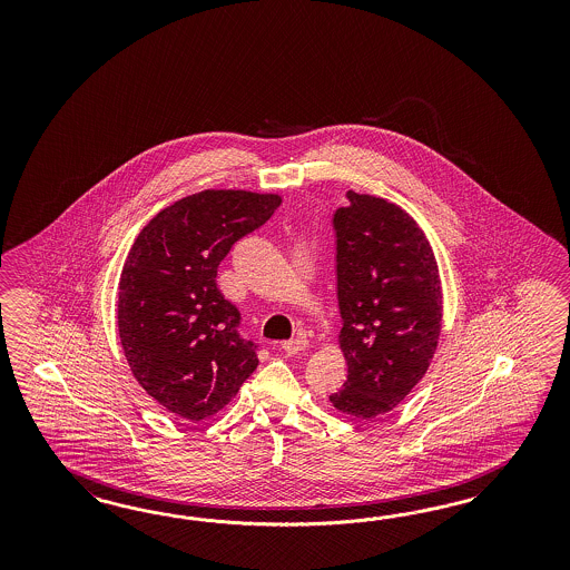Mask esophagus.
I'll return each mask as SVG.
<instances>
[{
    "label": "esophagus",
    "instance_id": "obj_1",
    "mask_svg": "<svg viewBox=\"0 0 570 570\" xmlns=\"http://www.w3.org/2000/svg\"><path fill=\"white\" fill-rule=\"evenodd\" d=\"M305 348H307V338L305 336H294L291 341L282 343V351L288 353V355H296V353H301Z\"/></svg>",
    "mask_w": 570,
    "mask_h": 570
}]
</instances>
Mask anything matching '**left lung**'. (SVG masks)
Wrapping results in <instances>:
<instances>
[{"label":"left lung","instance_id":"obj_1","mask_svg":"<svg viewBox=\"0 0 570 570\" xmlns=\"http://www.w3.org/2000/svg\"><path fill=\"white\" fill-rule=\"evenodd\" d=\"M336 208L338 343L346 380L332 393L343 414L391 412L426 374L443 317L439 265L424 232L403 208L346 191Z\"/></svg>","mask_w":570,"mask_h":570}]
</instances>
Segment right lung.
<instances>
[{"label":"right lung","instance_id":"add662e5","mask_svg":"<svg viewBox=\"0 0 570 570\" xmlns=\"http://www.w3.org/2000/svg\"><path fill=\"white\" fill-rule=\"evenodd\" d=\"M279 203L277 194L198 191L163 208L134 242L119 279V336L141 389L171 414H217L257 370V345L242 338L240 311L215 277Z\"/></svg>","mask_w":570,"mask_h":570}]
</instances>
